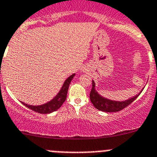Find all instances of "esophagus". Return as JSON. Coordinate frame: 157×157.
<instances>
[{"label": "esophagus", "instance_id": "34e87169", "mask_svg": "<svg viewBox=\"0 0 157 157\" xmlns=\"http://www.w3.org/2000/svg\"><path fill=\"white\" fill-rule=\"evenodd\" d=\"M81 71L82 72H87L88 70H87V68H84V67H83V68L81 69Z\"/></svg>", "mask_w": 157, "mask_h": 157}]
</instances>
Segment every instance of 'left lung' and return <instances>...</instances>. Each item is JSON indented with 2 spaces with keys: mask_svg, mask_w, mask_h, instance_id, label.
<instances>
[{
  "mask_svg": "<svg viewBox=\"0 0 157 157\" xmlns=\"http://www.w3.org/2000/svg\"><path fill=\"white\" fill-rule=\"evenodd\" d=\"M142 90H140L138 94L135 95L125 101H120L111 100V99L106 98L105 97L101 96L98 92L97 91L96 88H95L94 81L92 80V89L90 93V99L94 106L99 111L104 112H119L123 108H126L132 102L134 101L140 94Z\"/></svg>",
  "mask_w": 157,
  "mask_h": 157,
  "instance_id": "8db88e82",
  "label": "left lung"
}]
</instances>
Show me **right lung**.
<instances>
[{
    "label": "right lung",
    "instance_id": "add662e5",
    "mask_svg": "<svg viewBox=\"0 0 157 157\" xmlns=\"http://www.w3.org/2000/svg\"><path fill=\"white\" fill-rule=\"evenodd\" d=\"M76 75V74H72L70 75L68 78H67V80L64 81L62 87L59 90V93L54 97L52 99L49 101L46 102V103L43 104V105H28V104L24 103V102H21L25 106H26L27 108H29V109L34 111V112H38V113L40 114H49L52 113V112H55L57 109L60 108L62 106V105L63 104V102L66 101L67 95V91H68L69 86H70V83L71 82V80H73V78L74 77V76Z\"/></svg>",
    "mask_w": 157,
    "mask_h": 157
}]
</instances>
